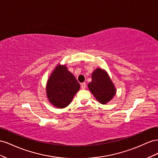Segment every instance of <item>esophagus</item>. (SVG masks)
<instances>
[{
  "instance_id": "obj_1",
  "label": "esophagus",
  "mask_w": 158,
  "mask_h": 158,
  "mask_svg": "<svg viewBox=\"0 0 158 158\" xmlns=\"http://www.w3.org/2000/svg\"><path fill=\"white\" fill-rule=\"evenodd\" d=\"M81 87L82 89H85V88H86V83H83L81 84Z\"/></svg>"
}]
</instances>
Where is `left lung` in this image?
<instances>
[{
  "instance_id": "left-lung-1",
  "label": "left lung",
  "mask_w": 158,
  "mask_h": 158,
  "mask_svg": "<svg viewBox=\"0 0 158 158\" xmlns=\"http://www.w3.org/2000/svg\"><path fill=\"white\" fill-rule=\"evenodd\" d=\"M92 81L88 84L90 91L97 100L105 105L115 95L116 89L107 72L103 69L97 68L91 75Z\"/></svg>"
}]
</instances>
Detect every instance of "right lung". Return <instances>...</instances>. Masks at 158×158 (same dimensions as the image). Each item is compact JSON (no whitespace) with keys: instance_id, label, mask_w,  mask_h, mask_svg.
Returning a JSON list of instances; mask_svg holds the SVG:
<instances>
[{"instance_id":"add662e5","label":"right lung","mask_w":158,"mask_h":158,"mask_svg":"<svg viewBox=\"0 0 158 158\" xmlns=\"http://www.w3.org/2000/svg\"><path fill=\"white\" fill-rule=\"evenodd\" d=\"M80 85L66 65L58 64L49 77L46 84V95L53 106L64 109L68 106Z\"/></svg>"}]
</instances>
